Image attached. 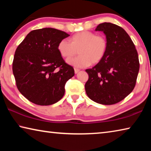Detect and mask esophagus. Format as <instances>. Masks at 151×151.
<instances>
[{"label": "esophagus", "instance_id": "34e87169", "mask_svg": "<svg viewBox=\"0 0 151 151\" xmlns=\"http://www.w3.org/2000/svg\"><path fill=\"white\" fill-rule=\"evenodd\" d=\"M79 71H80V70L79 69H78V68H75V74H76V73H78Z\"/></svg>", "mask_w": 151, "mask_h": 151}]
</instances>
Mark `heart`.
Wrapping results in <instances>:
<instances>
[{
  "instance_id": "obj_1",
  "label": "heart",
  "mask_w": 151,
  "mask_h": 151,
  "mask_svg": "<svg viewBox=\"0 0 151 151\" xmlns=\"http://www.w3.org/2000/svg\"><path fill=\"white\" fill-rule=\"evenodd\" d=\"M107 46V40L103 36L85 30L74 35L70 42L66 39L61 40L57 49L59 54L66 58L75 56L78 50V57L67 59L66 63L75 67L83 68L91 63L101 62L106 54Z\"/></svg>"
}]
</instances>
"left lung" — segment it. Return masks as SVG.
<instances>
[{
	"instance_id": "left-lung-1",
	"label": "left lung",
	"mask_w": 151,
	"mask_h": 151,
	"mask_svg": "<svg viewBox=\"0 0 151 151\" xmlns=\"http://www.w3.org/2000/svg\"><path fill=\"white\" fill-rule=\"evenodd\" d=\"M96 31L106 36L107 50L101 62L86 69L87 96L97 103L116 104L133 90L139 71V60L133 42L122 27L111 22L99 24Z\"/></svg>"
}]
</instances>
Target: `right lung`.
Wrapping results in <instances>:
<instances>
[{
	"label": "right lung",
	"instance_id": "add662e5",
	"mask_svg": "<svg viewBox=\"0 0 151 151\" xmlns=\"http://www.w3.org/2000/svg\"><path fill=\"white\" fill-rule=\"evenodd\" d=\"M68 36L52 28L34 30L17 47L12 72L18 89L29 101L47 106L63 98L65 84L75 70L63 60L57 46Z\"/></svg>",
	"mask_w": 151,
	"mask_h": 151
}]
</instances>
